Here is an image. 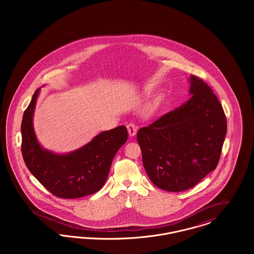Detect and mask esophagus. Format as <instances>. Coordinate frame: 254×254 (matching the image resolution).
Here are the masks:
<instances>
[{"mask_svg": "<svg viewBox=\"0 0 254 254\" xmlns=\"http://www.w3.org/2000/svg\"><path fill=\"white\" fill-rule=\"evenodd\" d=\"M127 131H128V134H129L130 137L136 135V132H137V127H136L134 124H131V123L128 124V125L127 126Z\"/></svg>", "mask_w": 254, "mask_h": 254, "instance_id": "34e87169", "label": "esophagus"}]
</instances>
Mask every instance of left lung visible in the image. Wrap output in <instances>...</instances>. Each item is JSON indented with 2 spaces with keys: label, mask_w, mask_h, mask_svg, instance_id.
Segmentation results:
<instances>
[{
  "label": "left lung",
  "mask_w": 254,
  "mask_h": 254,
  "mask_svg": "<svg viewBox=\"0 0 254 254\" xmlns=\"http://www.w3.org/2000/svg\"><path fill=\"white\" fill-rule=\"evenodd\" d=\"M191 98L137 133L143 165L161 190L193 188L217 167L227 118L216 95L197 76L190 78Z\"/></svg>",
  "instance_id": "obj_1"
}]
</instances>
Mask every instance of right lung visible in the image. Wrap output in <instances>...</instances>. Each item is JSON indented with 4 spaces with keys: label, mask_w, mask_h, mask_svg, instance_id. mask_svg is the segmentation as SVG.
<instances>
[{
    "label": "right lung",
    "mask_w": 254,
    "mask_h": 254,
    "mask_svg": "<svg viewBox=\"0 0 254 254\" xmlns=\"http://www.w3.org/2000/svg\"><path fill=\"white\" fill-rule=\"evenodd\" d=\"M39 91L40 88L24 110L21 126L22 154L27 169L56 197L75 199L95 193L105 185L113 158L127 140V127L103 131L70 153H53L40 145L33 128Z\"/></svg>",
    "instance_id": "obj_1"
}]
</instances>
